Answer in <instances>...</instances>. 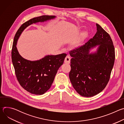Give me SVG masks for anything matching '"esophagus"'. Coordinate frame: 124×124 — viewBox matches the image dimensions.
<instances>
[{"label": "esophagus", "instance_id": "34e87169", "mask_svg": "<svg viewBox=\"0 0 124 124\" xmlns=\"http://www.w3.org/2000/svg\"><path fill=\"white\" fill-rule=\"evenodd\" d=\"M70 55H67L65 59V60H64V62L65 63H68V64H69L70 63Z\"/></svg>", "mask_w": 124, "mask_h": 124}]
</instances>
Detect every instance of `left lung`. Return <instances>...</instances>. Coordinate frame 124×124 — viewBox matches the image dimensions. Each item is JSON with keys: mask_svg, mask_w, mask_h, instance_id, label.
<instances>
[{"mask_svg": "<svg viewBox=\"0 0 124 124\" xmlns=\"http://www.w3.org/2000/svg\"><path fill=\"white\" fill-rule=\"evenodd\" d=\"M97 32L84 44L69 52L71 70L70 82L81 96L91 97L107 86L115 61V49L109 35L96 23ZM98 46L96 52L90 50Z\"/></svg>", "mask_w": 124, "mask_h": 124, "instance_id": "1", "label": "left lung"}]
</instances>
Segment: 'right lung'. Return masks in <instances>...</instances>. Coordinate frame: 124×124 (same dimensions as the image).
Instances as JSON below:
<instances>
[{
	"label": "right lung",
	"mask_w": 124,
	"mask_h": 124,
	"mask_svg": "<svg viewBox=\"0 0 124 124\" xmlns=\"http://www.w3.org/2000/svg\"><path fill=\"white\" fill-rule=\"evenodd\" d=\"M55 16L44 15L34 17L23 24L17 31L12 49V61L16 78L22 87L31 94L43 95L50 88L60 67L63 64L67 54L48 55L36 61L23 58L16 48L17 40L28 26L55 18Z\"/></svg>",
	"instance_id": "add662e5"
}]
</instances>
